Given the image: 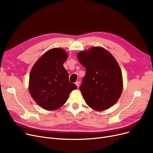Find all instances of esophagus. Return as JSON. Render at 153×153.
I'll return each mask as SVG.
<instances>
[{"instance_id":"34e87169","label":"esophagus","mask_w":153,"mask_h":153,"mask_svg":"<svg viewBox=\"0 0 153 153\" xmlns=\"http://www.w3.org/2000/svg\"><path fill=\"white\" fill-rule=\"evenodd\" d=\"M75 84H76V85L77 86V87L79 88V85H80V82H79V81H77V82L75 83Z\"/></svg>"}]
</instances>
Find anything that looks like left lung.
Here are the masks:
<instances>
[{"mask_svg":"<svg viewBox=\"0 0 153 153\" xmlns=\"http://www.w3.org/2000/svg\"><path fill=\"white\" fill-rule=\"evenodd\" d=\"M77 59L85 68L79 89L88 106L105 110L120 99L123 91V77L118 63L108 50L94 46L80 51Z\"/></svg>","mask_w":153,"mask_h":153,"instance_id":"1","label":"left lung"}]
</instances>
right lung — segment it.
<instances>
[{
  "mask_svg": "<svg viewBox=\"0 0 153 153\" xmlns=\"http://www.w3.org/2000/svg\"><path fill=\"white\" fill-rule=\"evenodd\" d=\"M68 57L62 48H54L45 52L31 69L30 94L45 110L58 109L66 102L71 92L77 89L76 85L69 81L68 72L63 66Z\"/></svg>",
  "mask_w": 153,
  "mask_h": 153,
  "instance_id": "1",
  "label": "right lung"
}]
</instances>
